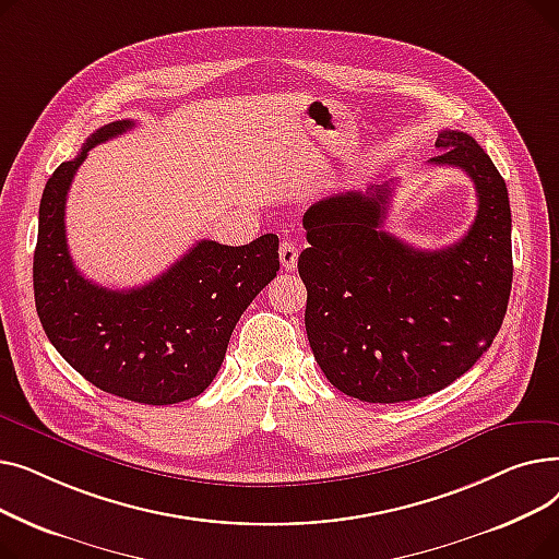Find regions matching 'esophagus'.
Listing matches in <instances>:
<instances>
[{
    "label": "esophagus",
    "mask_w": 559,
    "mask_h": 559,
    "mask_svg": "<svg viewBox=\"0 0 559 559\" xmlns=\"http://www.w3.org/2000/svg\"><path fill=\"white\" fill-rule=\"evenodd\" d=\"M278 258H281L283 270H287V272L295 270V267H297V258H299L297 245L292 242V240H283V242H281V249H278Z\"/></svg>",
    "instance_id": "34e87169"
}]
</instances>
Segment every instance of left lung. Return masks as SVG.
<instances>
[{"label": "left lung", "instance_id": "left-lung-1", "mask_svg": "<svg viewBox=\"0 0 559 559\" xmlns=\"http://www.w3.org/2000/svg\"><path fill=\"white\" fill-rule=\"evenodd\" d=\"M432 165L462 169L478 211L464 238L424 251L383 230L392 186L348 190L304 215L306 333L340 392L367 403L435 394L472 369L501 331L512 289V213L503 176L462 131H442Z\"/></svg>", "mask_w": 559, "mask_h": 559}]
</instances>
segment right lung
<instances>
[{
	"instance_id": "right-lung-1",
	"label": "right lung",
	"mask_w": 559,
	"mask_h": 559,
	"mask_svg": "<svg viewBox=\"0 0 559 559\" xmlns=\"http://www.w3.org/2000/svg\"><path fill=\"white\" fill-rule=\"evenodd\" d=\"M135 122L117 120L85 140L74 160L49 176L40 199L34 295L53 348L102 392L144 405L199 396L217 376L230 333L278 267V238L245 247L199 240L167 272L133 289L81 276L68 251L66 201L95 144Z\"/></svg>"
}]
</instances>
